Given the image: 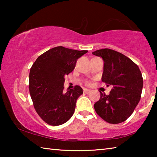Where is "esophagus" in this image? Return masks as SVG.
<instances>
[{"label": "esophagus", "mask_w": 157, "mask_h": 157, "mask_svg": "<svg viewBox=\"0 0 157 157\" xmlns=\"http://www.w3.org/2000/svg\"><path fill=\"white\" fill-rule=\"evenodd\" d=\"M91 90L89 89H86V88L84 89V92L85 93V94H89V93L91 92Z\"/></svg>", "instance_id": "34e87169"}]
</instances>
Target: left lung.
<instances>
[{"label": "left lung", "instance_id": "1", "mask_svg": "<svg viewBox=\"0 0 157 157\" xmlns=\"http://www.w3.org/2000/svg\"><path fill=\"white\" fill-rule=\"evenodd\" d=\"M104 61L102 81L113 89L109 95L100 92L94 104L98 116L109 123L125 121L139 102L143 89V77L136 63L125 55L109 48L92 52Z\"/></svg>", "mask_w": 157, "mask_h": 157}]
</instances>
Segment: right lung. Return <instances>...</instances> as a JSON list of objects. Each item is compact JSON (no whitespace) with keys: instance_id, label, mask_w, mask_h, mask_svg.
Segmentation results:
<instances>
[{"instance_id":"obj_1","label":"right lung","mask_w":157,"mask_h":157,"mask_svg":"<svg viewBox=\"0 0 157 157\" xmlns=\"http://www.w3.org/2000/svg\"><path fill=\"white\" fill-rule=\"evenodd\" d=\"M87 52L57 46L43 53L32 66L30 96L36 113L48 124L60 125L72 117L83 90L75 86L64 92V78L75 68L77 59Z\"/></svg>"}]
</instances>
